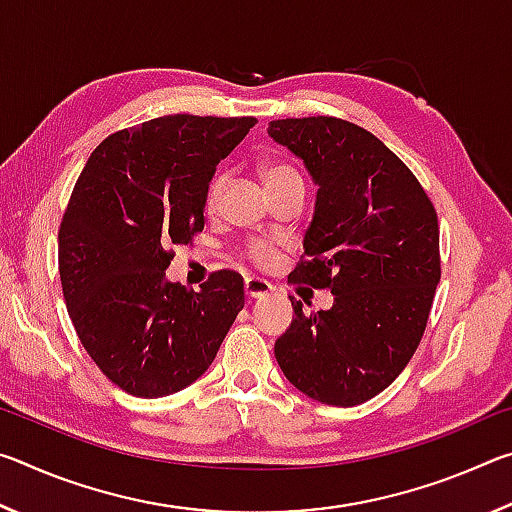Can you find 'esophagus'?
I'll return each mask as SVG.
<instances>
[{"mask_svg":"<svg viewBox=\"0 0 512 512\" xmlns=\"http://www.w3.org/2000/svg\"><path fill=\"white\" fill-rule=\"evenodd\" d=\"M244 291H246V298H264L268 293H273V287L264 280H259V277H248L244 282Z\"/></svg>","mask_w":512,"mask_h":512,"instance_id":"34e87169","label":"esophagus"}]
</instances>
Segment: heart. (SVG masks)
Returning <instances> with one entry per match:
<instances>
[{
	"label": "heart",
	"instance_id": "1",
	"mask_svg": "<svg viewBox=\"0 0 512 512\" xmlns=\"http://www.w3.org/2000/svg\"><path fill=\"white\" fill-rule=\"evenodd\" d=\"M259 173H262V180H264L266 189H273L275 185L287 183V180H302L296 169L289 167V164H282V162L264 164V167L259 169ZM225 183H228V178L216 176L210 183V187H207V192H205V212L207 214H212L216 207H219ZM246 257H248V262H253L255 266L264 268L275 259V248L268 244V241H250L248 248H246Z\"/></svg>",
	"mask_w": 512,
	"mask_h": 512
}]
</instances>
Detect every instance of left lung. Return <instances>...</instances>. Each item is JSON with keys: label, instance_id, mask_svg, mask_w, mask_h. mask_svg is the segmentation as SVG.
<instances>
[{"label": "left lung", "instance_id": "left-lung-1", "mask_svg": "<svg viewBox=\"0 0 512 512\" xmlns=\"http://www.w3.org/2000/svg\"><path fill=\"white\" fill-rule=\"evenodd\" d=\"M268 135L318 185L289 280L334 293L332 309L314 314L291 298L296 318L275 359L311 400L357 406L418 350L440 282L438 216L413 171L366 128L320 115L275 119Z\"/></svg>", "mask_w": 512, "mask_h": 512}]
</instances>
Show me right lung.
<instances>
[{
  "mask_svg": "<svg viewBox=\"0 0 512 512\" xmlns=\"http://www.w3.org/2000/svg\"><path fill=\"white\" fill-rule=\"evenodd\" d=\"M255 117L167 115L92 151L58 230V271L76 334L99 370L135 397L183 391L210 368L244 309V280L214 271L201 291L164 280L173 246L205 225L216 164Z\"/></svg>",
  "mask_w": 512,
  "mask_h": 512,
  "instance_id": "1",
  "label": "right lung"
}]
</instances>
